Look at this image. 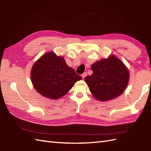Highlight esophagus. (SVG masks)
I'll use <instances>...</instances> for the list:
<instances>
[{"instance_id":"esophagus-1","label":"esophagus","mask_w":151,"mask_h":151,"mask_svg":"<svg viewBox=\"0 0 151 151\" xmlns=\"http://www.w3.org/2000/svg\"><path fill=\"white\" fill-rule=\"evenodd\" d=\"M87 76V73H84L83 74H82V77L83 79H84V78L86 77V76Z\"/></svg>"}]
</instances>
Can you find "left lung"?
Listing matches in <instances>:
<instances>
[{"mask_svg": "<svg viewBox=\"0 0 151 151\" xmlns=\"http://www.w3.org/2000/svg\"><path fill=\"white\" fill-rule=\"evenodd\" d=\"M93 74L85 78L92 95L100 101L117 98L127 88L129 72L127 67L116 56L111 55L91 65Z\"/></svg>", "mask_w": 151, "mask_h": 151, "instance_id": "8db88e82", "label": "left lung"}]
</instances>
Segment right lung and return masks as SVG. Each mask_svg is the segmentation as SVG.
<instances>
[{
    "mask_svg": "<svg viewBox=\"0 0 151 151\" xmlns=\"http://www.w3.org/2000/svg\"><path fill=\"white\" fill-rule=\"evenodd\" d=\"M31 81L36 90L45 97L58 99L82 79L67 65L63 57L47 52L37 60L31 70Z\"/></svg>",
    "mask_w": 151,
    "mask_h": 151,
    "instance_id": "add662e5",
    "label": "right lung"
}]
</instances>
